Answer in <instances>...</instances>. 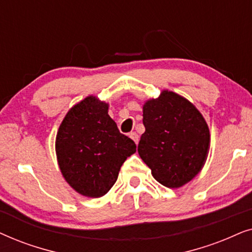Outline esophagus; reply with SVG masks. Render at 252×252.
I'll use <instances>...</instances> for the list:
<instances>
[{
    "instance_id": "1",
    "label": "esophagus",
    "mask_w": 252,
    "mask_h": 252,
    "mask_svg": "<svg viewBox=\"0 0 252 252\" xmlns=\"http://www.w3.org/2000/svg\"><path fill=\"white\" fill-rule=\"evenodd\" d=\"M129 137H130V139H132L136 144L139 143V135H137V134H136L135 132L129 133Z\"/></svg>"
}]
</instances>
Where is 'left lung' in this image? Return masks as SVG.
I'll return each instance as SVG.
<instances>
[{
    "label": "left lung",
    "instance_id": "left-lung-1",
    "mask_svg": "<svg viewBox=\"0 0 252 252\" xmlns=\"http://www.w3.org/2000/svg\"><path fill=\"white\" fill-rule=\"evenodd\" d=\"M140 157L165 187L179 188L201 171L210 148L204 118L187 99L164 91L143 105Z\"/></svg>",
    "mask_w": 252,
    "mask_h": 252
}]
</instances>
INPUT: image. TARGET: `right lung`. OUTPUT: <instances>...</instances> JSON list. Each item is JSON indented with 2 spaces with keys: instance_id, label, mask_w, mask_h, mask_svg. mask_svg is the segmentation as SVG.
I'll list each match as a JSON object with an SVG mask.
<instances>
[{
  "instance_id": "obj_1",
  "label": "right lung",
  "mask_w": 252,
  "mask_h": 252,
  "mask_svg": "<svg viewBox=\"0 0 252 252\" xmlns=\"http://www.w3.org/2000/svg\"><path fill=\"white\" fill-rule=\"evenodd\" d=\"M135 151L134 141L110 118L108 104L93 96L67 112L56 136L62 174L74 190L88 197L105 195L124 161Z\"/></svg>"
}]
</instances>
